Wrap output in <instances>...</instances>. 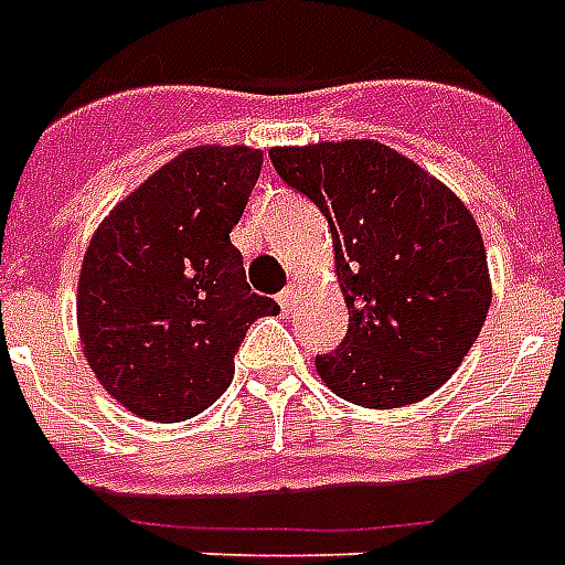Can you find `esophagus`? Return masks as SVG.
Listing matches in <instances>:
<instances>
[{
    "mask_svg": "<svg viewBox=\"0 0 565 565\" xmlns=\"http://www.w3.org/2000/svg\"><path fill=\"white\" fill-rule=\"evenodd\" d=\"M296 292H299V287L296 284H290V287H284L281 292H278V305H281L284 310H290V305L296 301Z\"/></svg>",
    "mask_w": 565,
    "mask_h": 565,
    "instance_id": "1",
    "label": "esophagus"
}]
</instances>
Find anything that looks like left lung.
<instances>
[{
    "label": "left lung",
    "instance_id": "obj_1",
    "mask_svg": "<svg viewBox=\"0 0 565 565\" xmlns=\"http://www.w3.org/2000/svg\"><path fill=\"white\" fill-rule=\"evenodd\" d=\"M273 167L334 239L349 334L317 358L331 393L393 411L446 384L492 301L487 248L460 199L377 140L275 146Z\"/></svg>",
    "mask_w": 565,
    "mask_h": 565
}]
</instances>
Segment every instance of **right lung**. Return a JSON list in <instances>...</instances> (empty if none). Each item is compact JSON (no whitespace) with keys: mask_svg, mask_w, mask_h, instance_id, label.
Here are the masks:
<instances>
[{"mask_svg":"<svg viewBox=\"0 0 565 565\" xmlns=\"http://www.w3.org/2000/svg\"><path fill=\"white\" fill-rule=\"evenodd\" d=\"M264 152L193 146L99 222L78 275V337L99 384L149 422L207 411L234 377L257 317L278 305L252 292L231 228Z\"/></svg>","mask_w":565,"mask_h":565,"instance_id":"obj_1","label":"right lung"}]
</instances>
